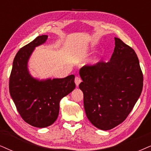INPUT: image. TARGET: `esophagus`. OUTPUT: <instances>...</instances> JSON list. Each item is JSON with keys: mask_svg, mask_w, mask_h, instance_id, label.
<instances>
[{"mask_svg": "<svg viewBox=\"0 0 151 151\" xmlns=\"http://www.w3.org/2000/svg\"><path fill=\"white\" fill-rule=\"evenodd\" d=\"M74 82H75L76 86H78L79 85V83L81 82V79H80L79 77H75V79H74Z\"/></svg>", "mask_w": 151, "mask_h": 151, "instance_id": "1", "label": "esophagus"}]
</instances>
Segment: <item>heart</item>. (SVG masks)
Here are the masks:
<instances>
[{
  "label": "heart",
  "instance_id": "heart-1",
  "mask_svg": "<svg viewBox=\"0 0 151 151\" xmlns=\"http://www.w3.org/2000/svg\"><path fill=\"white\" fill-rule=\"evenodd\" d=\"M97 63H98V60H95L93 62V64H96Z\"/></svg>",
  "mask_w": 151,
  "mask_h": 151
}]
</instances>
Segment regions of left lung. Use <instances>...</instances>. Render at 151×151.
I'll return each instance as SVG.
<instances>
[{
    "mask_svg": "<svg viewBox=\"0 0 151 151\" xmlns=\"http://www.w3.org/2000/svg\"><path fill=\"white\" fill-rule=\"evenodd\" d=\"M114 40L109 61L84 66L79 71L86 114L102 130L114 128L126 119L143 88V74L134 49L119 38Z\"/></svg>",
    "mask_w": 151,
    "mask_h": 151,
    "instance_id": "1",
    "label": "left lung"
}]
</instances>
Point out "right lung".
Returning <instances> with one entry per match:
<instances>
[{
    "mask_svg": "<svg viewBox=\"0 0 151 151\" xmlns=\"http://www.w3.org/2000/svg\"><path fill=\"white\" fill-rule=\"evenodd\" d=\"M48 35L38 36L19 49L14 57L9 89L19 114L33 127H48L56 121L63 98L75 88L74 75L62 79L39 80L32 77L28 63L36 47L47 41Z\"/></svg>",
    "mask_w": 151,
    "mask_h": 151,
    "instance_id": "obj_1",
    "label": "right lung"
}]
</instances>
